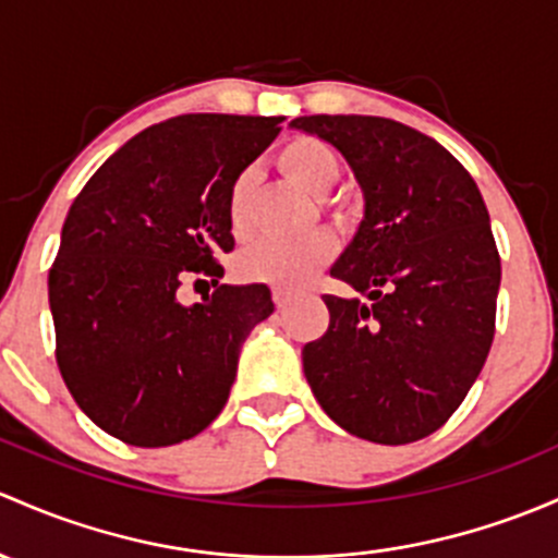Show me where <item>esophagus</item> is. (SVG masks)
<instances>
[{
	"mask_svg": "<svg viewBox=\"0 0 558 558\" xmlns=\"http://www.w3.org/2000/svg\"><path fill=\"white\" fill-rule=\"evenodd\" d=\"M272 302H275V307H286V304L291 302V291L272 289Z\"/></svg>",
	"mask_w": 558,
	"mask_h": 558,
	"instance_id": "1",
	"label": "esophagus"
}]
</instances>
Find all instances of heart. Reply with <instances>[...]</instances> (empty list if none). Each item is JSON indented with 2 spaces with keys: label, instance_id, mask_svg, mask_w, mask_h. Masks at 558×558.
Wrapping results in <instances>:
<instances>
[{
  "label": "heart",
  "instance_id": "heart-1",
  "mask_svg": "<svg viewBox=\"0 0 558 558\" xmlns=\"http://www.w3.org/2000/svg\"><path fill=\"white\" fill-rule=\"evenodd\" d=\"M278 166L289 179L304 186L313 195H326L339 179V157L326 141L313 136H296L286 141L278 151ZM248 205H251V175L240 173L232 181L230 197H227V216L238 238L248 230ZM331 216L342 219L339 205H328ZM337 254V240L331 232L318 230L296 240L259 238L245 245L234 256V275L245 283H267L278 289H296L304 286L324 264Z\"/></svg>",
  "mask_w": 558,
  "mask_h": 558
}]
</instances>
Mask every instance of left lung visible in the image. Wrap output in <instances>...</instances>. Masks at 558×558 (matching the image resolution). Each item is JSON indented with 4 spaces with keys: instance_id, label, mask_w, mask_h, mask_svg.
Segmentation results:
<instances>
[{
    "instance_id": "obj_1",
    "label": "left lung",
    "mask_w": 558,
    "mask_h": 558,
    "mask_svg": "<svg viewBox=\"0 0 558 558\" xmlns=\"http://www.w3.org/2000/svg\"><path fill=\"white\" fill-rule=\"evenodd\" d=\"M291 128L337 146L366 219L331 278L328 331L302 350L324 412L374 444H412L457 412L495 339L500 254L473 175L438 141L387 117L313 114Z\"/></svg>"
}]
</instances>
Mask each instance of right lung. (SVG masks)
Instances as JSON below:
<instances>
[{
  "label": "right lung",
  "instance_id": "right-lung-1",
  "mask_svg": "<svg viewBox=\"0 0 558 558\" xmlns=\"http://www.w3.org/2000/svg\"><path fill=\"white\" fill-rule=\"evenodd\" d=\"M283 117L181 114L151 125L93 173L69 208L47 278L56 361L77 407L131 447L205 430L230 398L240 344L272 315L262 283L227 286L232 181ZM217 286L184 308L180 286Z\"/></svg>",
  "mask_w": 558,
  "mask_h": 558
}]
</instances>
